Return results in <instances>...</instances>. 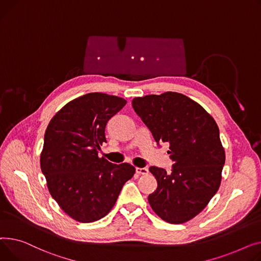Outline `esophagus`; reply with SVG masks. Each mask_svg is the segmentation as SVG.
Returning a JSON list of instances; mask_svg holds the SVG:
<instances>
[{
	"instance_id": "obj_1",
	"label": "esophagus",
	"mask_w": 261,
	"mask_h": 261,
	"mask_svg": "<svg viewBox=\"0 0 261 261\" xmlns=\"http://www.w3.org/2000/svg\"><path fill=\"white\" fill-rule=\"evenodd\" d=\"M136 173L139 175H146L148 173V170L146 167H136Z\"/></svg>"
}]
</instances>
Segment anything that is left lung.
Wrapping results in <instances>:
<instances>
[{
    "label": "left lung",
    "instance_id": "left-lung-1",
    "mask_svg": "<svg viewBox=\"0 0 261 261\" xmlns=\"http://www.w3.org/2000/svg\"><path fill=\"white\" fill-rule=\"evenodd\" d=\"M136 114L157 143H170L172 173L150 166L157 190L148 202L168 223H185L210 202L221 183L225 152L214 118L191 98L166 91L161 95L134 98Z\"/></svg>",
    "mask_w": 261,
    "mask_h": 261
}]
</instances>
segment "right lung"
<instances>
[{"instance_id": "right-lung-1", "label": "right lung", "mask_w": 261, "mask_h": 261, "mask_svg": "<svg viewBox=\"0 0 261 261\" xmlns=\"http://www.w3.org/2000/svg\"><path fill=\"white\" fill-rule=\"evenodd\" d=\"M126 100L90 93L71 100L50 120L40 156L41 171L59 206L72 219L88 223L111 212L136 168L100 158L105 127Z\"/></svg>"}]
</instances>
